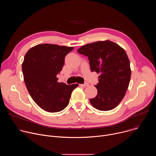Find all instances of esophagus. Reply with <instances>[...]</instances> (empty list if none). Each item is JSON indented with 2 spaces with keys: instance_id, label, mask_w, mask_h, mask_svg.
Returning <instances> with one entry per match:
<instances>
[{
  "instance_id": "esophagus-1",
  "label": "esophagus",
  "mask_w": 156,
  "mask_h": 156,
  "mask_svg": "<svg viewBox=\"0 0 156 156\" xmlns=\"http://www.w3.org/2000/svg\"><path fill=\"white\" fill-rule=\"evenodd\" d=\"M80 85L81 86H83V87H86V86H88L89 84L87 83H85L84 84H80Z\"/></svg>"
}]
</instances>
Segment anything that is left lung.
I'll list each match as a JSON object with an SVG mask.
<instances>
[{
  "label": "left lung",
  "mask_w": 156,
  "mask_h": 156,
  "mask_svg": "<svg viewBox=\"0 0 156 156\" xmlns=\"http://www.w3.org/2000/svg\"><path fill=\"white\" fill-rule=\"evenodd\" d=\"M77 51L88 57L91 72L100 74L95 85L98 94L90 99L91 105L102 111L115 108L124 98L131 78L125 51L117 44L105 40L87 44Z\"/></svg>",
  "instance_id": "obj_1"
}]
</instances>
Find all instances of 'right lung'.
Masks as SVG:
<instances>
[{"instance_id": "right-lung-1", "label": "right lung", "mask_w": 156, "mask_h": 156, "mask_svg": "<svg viewBox=\"0 0 156 156\" xmlns=\"http://www.w3.org/2000/svg\"><path fill=\"white\" fill-rule=\"evenodd\" d=\"M73 47L42 44L31 48L22 63L24 81L33 101L43 110L57 112L68 105L72 93L78 84L58 83L57 75L66 54Z\"/></svg>"}]
</instances>
